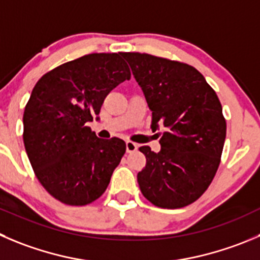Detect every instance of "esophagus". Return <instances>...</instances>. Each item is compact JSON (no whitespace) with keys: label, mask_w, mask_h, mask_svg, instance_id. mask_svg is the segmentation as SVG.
Here are the masks:
<instances>
[{"label":"esophagus","mask_w":260,"mask_h":260,"mask_svg":"<svg viewBox=\"0 0 260 260\" xmlns=\"http://www.w3.org/2000/svg\"><path fill=\"white\" fill-rule=\"evenodd\" d=\"M135 150H138V144H135L133 142H126V152L133 153Z\"/></svg>","instance_id":"34e87169"}]
</instances>
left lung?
Returning a JSON list of instances; mask_svg holds the SVG:
<instances>
[{"label":"left lung","mask_w":260,"mask_h":260,"mask_svg":"<svg viewBox=\"0 0 260 260\" xmlns=\"http://www.w3.org/2000/svg\"><path fill=\"white\" fill-rule=\"evenodd\" d=\"M152 111V128L163 126L160 150L140 147L147 165L138 174L143 195L159 208L186 207L208 189L218 170L226 120L216 91L187 63L126 52Z\"/></svg>","instance_id":"8db88e82"}]
</instances>
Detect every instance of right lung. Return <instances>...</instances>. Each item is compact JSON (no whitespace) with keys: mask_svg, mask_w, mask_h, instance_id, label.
Listing matches in <instances>:
<instances>
[{"mask_svg":"<svg viewBox=\"0 0 260 260\" xmlns=\"http://www.w3.org/2000/svg\"><path fill=\"white\" fill-rule=\"evenodd\" d=\"M122 53H90L44 74L24 111V145L37 179L53 198L86 206L107 189L125 154L122 139L88 126L103 101L132 74Z\"/></svg>","mask_w":260,"mask_h":260,"instance_id":"right-lung-1","label":"right lung"}]
</instances>
